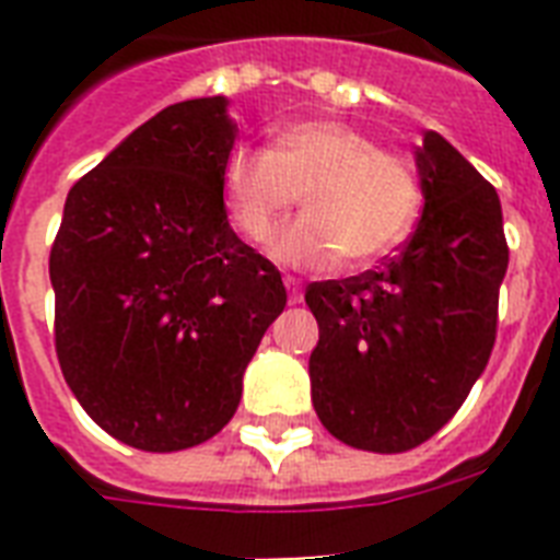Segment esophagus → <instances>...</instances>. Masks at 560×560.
Here are the masks:
<instances>
[{
    "label": "esophagus",
    "instance_id": "esophagus-1",
    "mask_svg": "<svg viewBox=\"0 0 560 560\" xmlns=\"http://www.w3.org/2000/svg\"><path fill=\"white\" fill-rule=\"evenodd\" d=\"M284 288H288V296L293 305H296V302H302V281H299L296 276H284Z\"/></svg>",
    "mask_w": 560,
    "mask_h": 560
}]
</instances>
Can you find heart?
Segmentation results:
<instances>
[{"label": "heart", "instance_id": "obj_1", "mask_svg": "<svg viewBox=\"0 0 560 560\" xmlns=\"http://www.w3.org/2000/svg\"><path fill=\"white\" fill-rule=\"evenodd\" d=\"M220 183L235 226L253 241L305 197V214L267 244L276 261L299 270H325L340 255L349 267L377 261L404 241L421 206L412 165L337 118L288 125L272 151L235 144Z\"/></svg>", "mask_w": 560, "mask_h": 560}]
</instances>
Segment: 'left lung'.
<instances>
[{"label": "left lung", "instance_id": "8db88e82", "mask_svg": "<svg viewBox=\"0 0 560 560\" xmlns=\"http://www.w3.org/2000/svg\"><path fill=\"white\" fill-rule=\"evenodd\" d=\"M416 168L424 211L407 246L377 270L305 290L319 323L314 409L358 451L404 453L439 433L494 349L509 267L500 197L433 130Z\"/></svg>", "mask_w": 560, "mask_h": 560}]
</instances>
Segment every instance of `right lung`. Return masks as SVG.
Returning <instances> with one entry per match:
<instances>
[{
	"label": "right lung",
	"mask_w": 560,
	"mask_h": 560,
	"mask_svg": "<svg viewBox=\"0 0 560 560\" xmlns=\"http://www.w3.org/2000/svg\"><path fill=\"white\" fill-rule=\"evenodd\" d=\"M229 101L171 104L72 186L48 276L55 346L86 416L148 453L235 416L246 363L288 305L281 272L232 232Z\"/></svg>",
	"instance_id": "right-lung-1"
}]
</instances>
